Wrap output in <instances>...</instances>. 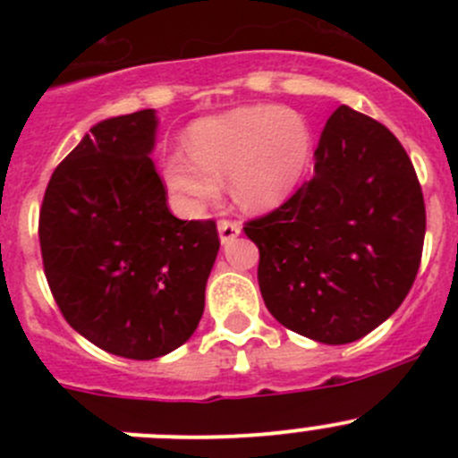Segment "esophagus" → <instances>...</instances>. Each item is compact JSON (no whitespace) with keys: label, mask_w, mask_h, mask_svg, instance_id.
<instances>
[{"label":"esophagus","mask_w":458,"mask_h":458,"mask_svg":"<svg viewBox=\"0 0 458 458\" xmlns=\"http://www.w3.org/2000/svg\"><path fill=\"white\" fill-rule=\"evenodd\" d=\"M216 230H219V239L224 246H228V243H233L234 239L242 234V228H239V224H234V221H219V225H216Z\"/></svg>","instance_id":"1"}]
</instances>
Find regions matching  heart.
Here are the masks:
<instances>
[{
    "instance_id": "b5f03b06",
    "label": "heart",
    "mask_w": 458,
    "mask_h": 458,
    "mask_svg": "<svg viewBox=\"0 0 458 458\" xmlns=\"http://www.w3.org/2000/svg\"><path fill=\"white\" fill-rule=\"evenodd\" d=\"M188 155L164 164L174 197L199 212L230 177V195L248 212H270L290 199L312 157V137L299 114L257 104L197 119L186 135Z\"/></svg>"
}]
</instances>
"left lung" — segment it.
Returning a JSON list of instances; mask_svg holds the SVG:
<instances>
[{"label": "left lung", "mask_w": 458, "mask_h": 458, "mask_svg": "<svg viewBox=\"0 0 458 458\" xmlns=\"http://www.w3.org/2000/svg\"><path fill=\"white\" fill-rule=\"evenodd\" d=\"M270 315L327 345L361 339L410 293L426 203L417 173L383 123L339 106L315 150V177L246 224Z\"/></svg>", "instance_id": "left-lung-1"}]
</instances>
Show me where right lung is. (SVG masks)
Wrapping results in <instances>:
<instances>
[{
  "mask_svg": "<svg viewBox=\"0 0 458 458\" xmlns=\"http://www.w3.org/2000/svg\"><path fill=\"white\" fill-rule=\"evenodd\" d=\"M157 110L95 123L55 168L39 212L46 279L66 321L123 359L164 357L199 326L215 221H182L150 155Z\"/></svg>",
  "mask_w": 458,
  "mask_h": 458,
  "instance_id": "right-lung-1",
  "label": "right lung"
}]
</instances>
